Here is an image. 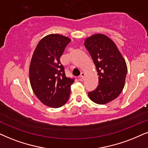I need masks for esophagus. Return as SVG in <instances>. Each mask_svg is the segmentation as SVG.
I'll use <instances>...</instances> for the list:
<instances>
[{
	"label": "esophagus",
	"mask_w": 148,
	"mask_h": 148,
	"mask_svg": "<svg viewBox=\"0 0 148 148\" xmlns=\"http://www.w3.org/2000/svg\"><path fill=\"white\" fill-rule=\"evenodd\" d=\"M85 74L84 72H81V74H80V78L81 80H83L84 78H85Z\"/></svg>",
	"instance_id": "1"
}]
</instances>
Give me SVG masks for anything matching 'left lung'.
<instances>
[{
    "label": "left lung",
    "instance_id": "obj_1",
    "mask_svg": "<svg viewBox=\"0 0 148 148\" xmlns=\"http://www.w3.org/2000/svg\"><path fill=\"white\" fill-rule=\"evenodd\" d=\"M98 72L99 85L88 93L93 102L108 103L119 96L125 85L127 74L126 61L115 43L102 34L88 37L84 43Z\"/></svg>",
    "mask_w": 148,
    "mask_h": 148
}]
</instances>
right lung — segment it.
Segmentation results:
<instances>
[{
    "label": "right lung",
    "mask_w": 148,
    "mask_h": 148,
    "mask_svg": "<svg viewBox=\"0 0 148 148\" xmlns=\"http://www.w3.org/2000/svg\"><path fill=\"white\" fill-rule=\"evenodd\" d=\"M70 39L50 34L40 41L29 67V78L33 92L45 105L59 108L66 103L74 78L65 76L60 57Z\"/></svg>",
    "instance_id": "add662e5"
}]
</instances>
